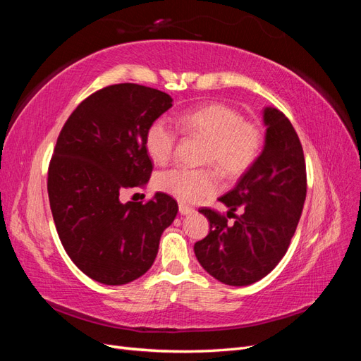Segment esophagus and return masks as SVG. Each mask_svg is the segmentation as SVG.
<instances>
[{"mask_svg": "<svg viewBox=\"0 0 361 361\" xmlns=\"http://www.w3.org/2000/svg\"><path fill=\"white\" fill-rule=\"evenodd\" d=\"M179 214L180 215H191V214H194V209L192 207H190V206H187V204H179Z\"/></svg>", "mask_w": 361, "mask_h": 361, "instance_id": "esophagus-1", "label": "esophagus"}]
</instances>
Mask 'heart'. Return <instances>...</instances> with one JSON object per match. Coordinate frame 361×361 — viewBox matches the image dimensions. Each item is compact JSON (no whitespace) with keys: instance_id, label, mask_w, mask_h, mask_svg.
<instances>
[{"instance_id":"obj_1","label":"heart","mask_w":361,"mask_h":361,"mask_svg":"<svg viewBox=\"0 0 361 361\" xmlns=\"http://www.w3.org/2000/svg\"><path fill=\"white\" fill-rule=\"evenodd\" d=\"M183 133L206 140L203 162L214 164L227 178L245 173L260 155L262 133L256 123L245 122L232 106L206 104L185 110L174 117ZM176 146V133L164 118L152 122L145 135L147 155L157 164L167 162ZM158 191L182 203H197L218 190V176L212 169L174 167L159 173Z\"/></svg>"}]
</instances>
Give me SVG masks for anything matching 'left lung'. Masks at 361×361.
Segmentation results:
<instances>
[{"label": "left lung", "mask_w": 361, "mask_h": 361, "mask_svg": "<svg viewBox=\"0 0 361 361\" xmlns=\"http://www.w3.org/2000/svg\"><path fill=\"white\" fill-rule=\"evenodd\" d=\"M265 145L259 158L220 197L241 216L233 224L203 207L211 231L194 244V253L206 272L224 285L248 286L268 276L285 256L297 231L305 200V162L300 138L289 118L274 106H265Z\"/></svg>", "instance_id": "8db88e82"}]
</instances>
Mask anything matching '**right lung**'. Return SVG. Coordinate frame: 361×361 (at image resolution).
Here are the masks:
<instances>
[{
	"mask_svg": "<svg viewBox=\"0 0 361 361\" xmlns=\"http://www.w3.org/2000/svg\"><path fill=\"white\" fill-rule=\"evenodd\" d=\"M171 102L145 85L105 87L76 106L59 135L48 170L54 223L73 264L102 285H126L147 272L176 218L169 194L145 204L120 200L149 180L146 130Z\"/></svg>",
	"mask_w": 361,
	"mask_h": 361,
	"instance_id": "obj_1",
	"label": "right lung"
}]
</instances>
